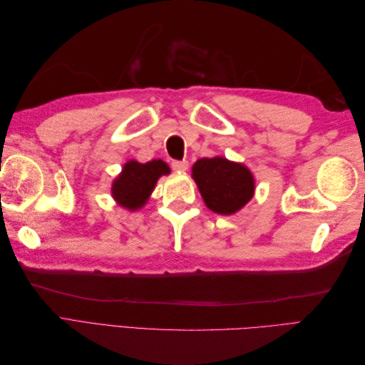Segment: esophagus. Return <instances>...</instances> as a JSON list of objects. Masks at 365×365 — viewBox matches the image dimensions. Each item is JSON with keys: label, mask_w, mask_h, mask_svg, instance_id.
<instances>
[{"label": "esophagus", "mask_w": 365, "mask_h": 365, "mask_svg": "<svg viewBox=\"0 0 365 365\" xmlns=\"http://www.w3.org/2000/svg\"><path fill=\"white\" fill-rule=\"evenodd\" d=\"M187 168H189V161H187V160H182V161L175 160V161H172V169L176 170V172H185Z\"/></svg>", "instance_id": "esophagus-1"}]
</instances>
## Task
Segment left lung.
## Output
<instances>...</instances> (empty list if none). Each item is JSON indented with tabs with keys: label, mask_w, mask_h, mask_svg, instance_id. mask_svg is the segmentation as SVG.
Listing matches in <instances>:
<instances>
[{
	"label": "left lung",
	"mask_w": 365,
	"mask_h": 365,
	"mask_svg": "<svg viewBox=\"0 0 365 365\" xmlns=\"http://www.w3.org/2000/svg\"><path fill=\"white\" fill-rule=\"evenodd\" d=\"M192 176L205 205L219 215H233L254 195V176L247 165L222 157L201 158Z\"/></svg>",
	"instance_id": "8db88e82"
}]
</instances>
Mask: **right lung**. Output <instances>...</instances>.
Masks as SVG:
<instances>
[{
  "label": "right lung",
  "instance_id": "right-lung-1",
  "mask_svg": "<svg viewBox=\"0 0 365 365\" xmlns=\"http://www.w3.org/2000/svg\"><path fill=\"white\" fill-rule=\"evenodd\" d=\"M169 173V165L163 160H152L145 164L135 160L128 161L113 182V197L118 205L135 212L146 204L160 176Z\"/></svg>",
  "mask_w": 365,
  "mask_h": 365
}]
</instances>
